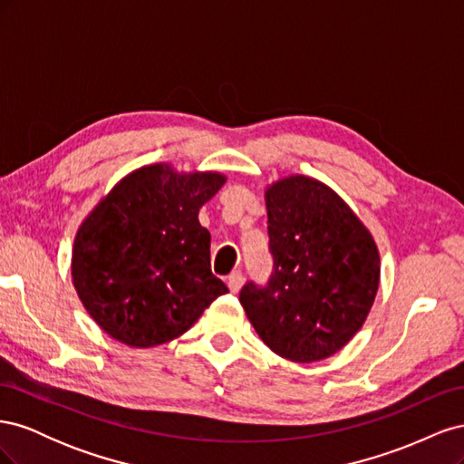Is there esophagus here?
Segmentation results:
<instances>
[{
  "label": "esophagus",
  "instance_id": "obj_1",
  "mask_svg": "<svg viewBox=\"0 0 464 464\" xmlns=\"http://www.w3.org/2000/svg\"><path fill=\"white\" fill-rule=\"evenodd\" d=\"M227 285H228V288H230L232 294L240 292V288H242V285H244V275H242V271L230 273V276H228V280H227Z\"/></svg>",
  "mask_w": 464,
  "mask_h": 464
}]
</instances>
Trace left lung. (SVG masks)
I'll return each mask as SVG.
<instances>
[{
  "label": "left lung",
  "mask_w": 464,
  "mask_h": 464,
  "mask_svg": "<svg viewBox=\"0 0 464 464\" xmlns=\"http://www.w3.org/2000/svg\"><path fill=\"white\" fill-rule=\"evenodd\" d=\"M273 275L247 283L240 304L275 354L292 362L333 356L366 321L379 286L373 236L329 186L288 176L265 191Z\"/></svg>",
  "instance_id": "8db88e82"
}]
</instances>
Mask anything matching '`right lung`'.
Listing matches in <instances>:
<instances>
[{
  "label": "right lung",
  "mask_w": 464,
  "mask_h": 464,
  "mask_svg": "<svg viewBox=\"0 0 464 464\" xmlns=\"http://www.w3.org/2000/svg\"><path fill=\"white\" fill-rule=\"evenodd\" d=\"M224 181L218 172L143 166L82 220L73 286L111 339L133 348L174 341L228 292L210 271V234L199 224V208Z\"/></svg>",
  "instance_id": "1"
}]
</instances>
